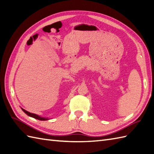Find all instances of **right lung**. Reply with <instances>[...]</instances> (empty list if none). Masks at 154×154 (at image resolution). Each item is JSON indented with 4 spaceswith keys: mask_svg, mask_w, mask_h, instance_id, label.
Returning a JSON list of instances; mask_svg holds the SVG:
<instances>
[{
    "mask_svg": "<svg viewBox=\"0 0 154 154\" xmlns=\"http://www.w3.org/2000/svg\"><path fill=\"white\" fill-rule=\"evenodd\" d=\"M22 110H23L25 113L27 114V116H30V117H32L33 118H35V119H39V120H41V121H46V120H48L49 118H44V117H41V116L37 115V114H33V113H31V112H29L27 110H24L23 108H21Z\"/></svg>",
    "mask_w": 154,
    "mask_h": 154,
    "instance_id": "add662e5",
    "label": "right lung"
}]
</instances>
